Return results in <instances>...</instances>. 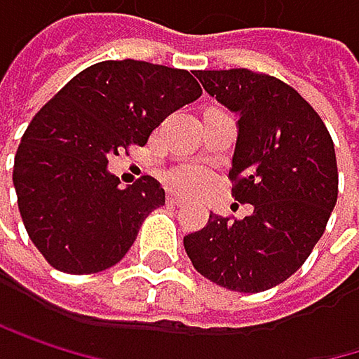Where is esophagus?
Masks as SVG:
<instances>
[{"label": "esophagus", "instance_id": "esophagus-1", "mask_svg": "<svg viewBox=\"0 0 359 359\" xmlns=\"http://www.w3.org/2000/svg\"><path fill=\"white\" fill-rule=\"evenodd\" d=\"M168 204H170V206H183L185 200H183V198H178V196H174V194H170V196H168Z\"/></svg>", "mask_w": 359, "mask_h": 359}]
</instances>
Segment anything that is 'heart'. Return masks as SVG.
I'll return each instance as SVG.
<instances>
[{
  "label": "heart",
  "mask_w": 359,
  "mask_h": 359,
  "mask_svg": "<svg viewBox=\"0 0 359 359\" xmlns=\"http://www.w3.org/2000/svg\"><path fill=\"white\" fill-rule=\"evenodd\" d=\"M165 181L174 189L191 194V191H198L210 183V170L206 165L185 161V163H178V165L170 168L165 172Z\"/></svg>",
  "instance_id": "obj_1"
}]
</instances>
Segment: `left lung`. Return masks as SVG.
<instances>
[{"mask_svg": "<svg viewBox=\"0 0 359 359\" xmlns=\"http://www.w3.org/2000/svg\"><path fill=\"white\" fill-rule=\"evenodd\" d=\"M204 91L238 116L232 196L245 219L212 215L183 238L212 283L257 294L290 278L321 238L339 196L337 153L323 121L290 85L249 69H198Z\"/></svg>", "mask_w": 359, "mask_h": 359, "instance_id": "1", "label": "left lung"}]
</instances>
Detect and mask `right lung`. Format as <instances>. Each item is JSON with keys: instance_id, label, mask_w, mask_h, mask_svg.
<instances>
[{"instance_id": "add662e5", "label": "right lung", "mask_w": 359, "mask_h": 359, "mask_svg": "<svg viewBox=\"0 0 359 359\" xmlns=\"http://www.w3.org/2000/svg\"><path fill=\"white\" fill-rule=\"evenodd\" d=\"M200 95L187 69L100 61L34 116L12 181L25 229L53 268L91 274L125 257L147 215L165 204V191L153 176L121 189L108 159L147 144L170 112Z\"/></svg>"}]
</instances>
